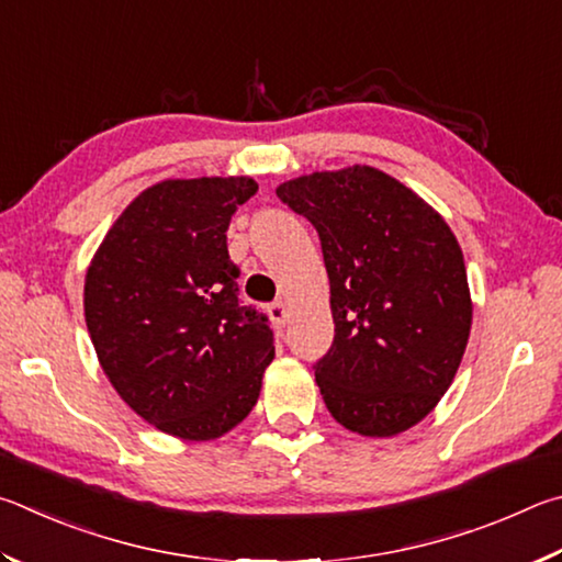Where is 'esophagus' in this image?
I'll use <instances>...</instances> for the list:
<instances>
[{
	"label": "esophagus",
	"instance_id": "1",
	"mask_svg": "<svg viewBox=\"0 0 562 562\" xmlns=\"http://www.w3.org/2000/svg\"><path fill=\"white\" fill-rule=\"evenodd\" d=\"M269 316H271V321L276 323V326H286V321H289L286 303H283V301L271 303V306H269Z\"/></svg>",
	"mask_w": 562,
	"mask_h": 562
}]
</instances>
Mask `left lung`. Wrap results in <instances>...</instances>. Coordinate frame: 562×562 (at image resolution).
I'll return each mask as SVG.
<instances>
[{"instance_id": "1", "label": "left lung", "mask_w": 562, "mask_h": 562, "mask_svg": "<svg viewBox=\"0 0 562 562\" xmlns=\"http://www.w3.org/2000/svg\"><path fill=\"white\" fill-rule=\"evenodd\" d=\"M276 194L321 236L336 338L316 382L333 419L362 437L415 427L454 382L471 333L454 232L370 165L301 175Z\"/></svg>"}]
</instances>
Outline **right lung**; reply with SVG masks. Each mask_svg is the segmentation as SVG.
<instances>
[{
	"label": "right lung",
	"instance_id": "right-lung-1",
	"mask_svg": "<svg viewBox=\"0 0 562 562\" xmlns=\"http://www.w3.org/2000/svg\"><path fill=\"white\" fill-rule=\"evenodd\" d=\"M251 177L147 187L103 236L83 313L98 362L135 415L165 435L210 441L254 409L273 360L269 318L236 296L226 251Z\"/></svg>",
	"mask_w": 562,
	"mask_h": 562
}]
</instances>
